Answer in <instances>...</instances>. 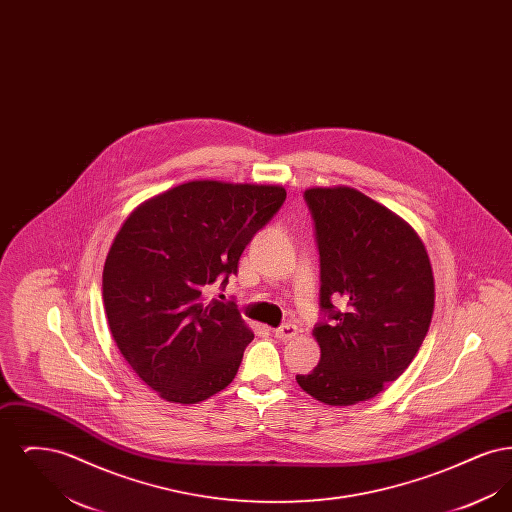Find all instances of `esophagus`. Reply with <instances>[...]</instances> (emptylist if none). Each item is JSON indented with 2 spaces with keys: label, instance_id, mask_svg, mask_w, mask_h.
<instances>
[{
  "label": "esophagus",
  "instance_id": "34e87169",
  "mask_svg": "<svg viewBox=\"0 0 512 512\" xmlns=\"http://www.w3.org/2000/svg\"><path fill=\"white\" fill-rule=\"evenodd\" d=\"M297 334H299V328L293 322H286V324H282L280 328L274 330V336L282 341L292 340Z\"/></svg>",
  "mask_w": 512,
  "mask_h": 512
}]
</instances>
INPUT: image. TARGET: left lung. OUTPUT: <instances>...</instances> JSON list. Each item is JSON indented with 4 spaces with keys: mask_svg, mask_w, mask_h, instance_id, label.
Wrapping results in <instances>:
<instances>
[{
    "mask_svg": "<svg viewBox=\"0 0 512 512\" xmlns=\"http://www.w3.org/2000/svg\"><path fill=\"white\" fill-rule=\"evenodd\" d=\"M320 253V363L295 380L320 403L376 397L411 365L434 315V272L409 222L355 188H309ZM341 307L336 308L333 303Z\"/></svg>",
    "mask_w": 512,
    "mask_h": 512,
    "instance_id": "1",
    "label": "left lung"
}]
</instances>
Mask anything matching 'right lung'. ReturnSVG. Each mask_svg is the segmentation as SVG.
I'll return each mask as SVG.
<instances>
[{"label": "right lung", "mask_w": 512, "mask_h": 512, "mask_svg": "<svg viewBox=\"0 0 512 512\" xmlns=\"http://www.w3.org/2000/svg\"><path fill=\"white\" fill-rule=\"evenodd\" d=\"M282 186L194 180L138 205L103 267V305L122 357L159 397L192 405L224 390L253 340L234 303L203 292L238 272L276 215Z\"/></svg>", "instance_id": "add662e5"}]
</instances>
